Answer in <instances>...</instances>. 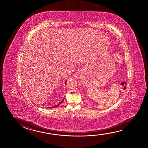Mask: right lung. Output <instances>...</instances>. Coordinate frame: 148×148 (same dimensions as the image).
I'll return each instance as SVG.
<instances>
[{"label":"right lung","instance_id":"1","mask_svg":"<svg viewBox=\"0 0 148 148\" xmlns=\"http://www.w3.org/2000/svg\"><path fill=\"white\" fill-rule=\"evenodd\" d=\"M66 82H65V83H66ZM64 99H63V100H62V101H61V102H60V103H59V104H58L57 105L55 106H53V108L57 107V106H58L60 105V104H61V103H62V102H63V101H64ZM49 108H51V107Z\"/></svg>","mask_w":148,"mask_h":148}]
</instances>
